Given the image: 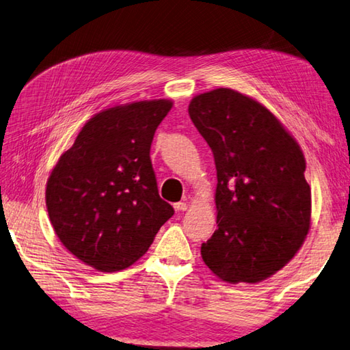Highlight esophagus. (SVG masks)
<instances>
[{"label": "esophagus", "instance_id": "esophagus-1", "mask_svg": "<svg viewBox=\"0 0 350 350\" xmlns=\"http://www.w3.org/2000/svg\"><path fill=\"white\" fill-rule=\"evenodd\" d=\"M174 208L176 212H184V210H187V204L186 202H176L174 204Z\"/></svg>", "mask_w": 350, "mask_h": 350}]
</instances>
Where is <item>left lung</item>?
I'll return each mask as SVG.
<instances>
[{
	"instance_id": "8db88e82",
	"label": "left lung",
	"mask_w": 350,
	"mask_h": 350,
	"mask_svg": "<svg viewBox=\"0 0 350 350\" xmlns=\"http://www.w3.org/2000/svg\"><path fill=\"white\" fill-rule=\"evenodd\" d=\"M189 116L212 149L217 176V228L201 245L202 260L230 283L265 280L309 232L301 149L263 105L234 90L193 97Z\"/></svg>"
}]
</instances>
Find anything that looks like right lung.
Returning a JSON list of instances; mask_svg holds the SVG:
<instances>
[{
    "label": "right lung",
    "instance_id": "right-lung-1",
    "mask_svg": "<svg viewBox=\"0 0 350 350\" xmlns=\"http://www.w3.org/2000/svg\"><path fill=\"white\" fill-rule=\"evenodd\" d=\"M170 108L160 98L96 114L49 178L45 202L59 241L98 271L133 265L174 215L158 195L149 155Z\"/></svg>",
    "mask_w": 350,
    "mask_h": 350
}]
</instances>
